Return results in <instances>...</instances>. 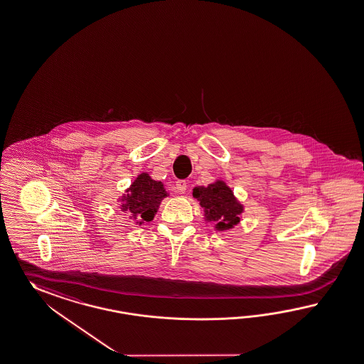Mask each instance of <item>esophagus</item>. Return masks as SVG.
Masks as SVG:
<instances>
[{
    "label": "esophagus",
    "mask_w": 364,
    "mask_h": 364,
    "mask_svg": "<svg viewBox=\"0 0 364 364\" xmlns=\"http://www.w3.org/2000/svg\"><path fill=\"white\" fill-rule=\"evenodd\" d=\"M176 189L180 193H186V189H188V183L186 180H178L176 181Z\"/></svg>",
    "instance_id": "obj_1"
}]
</instances>
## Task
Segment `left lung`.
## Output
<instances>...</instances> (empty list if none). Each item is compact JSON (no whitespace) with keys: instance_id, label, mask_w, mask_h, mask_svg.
Returning <instances> with one entry per match:
<instances>
[{"instance_id":"left-lung-1","label":"left lung","mask_w":364,"mask_h":364,"mask_svg":"<svg viewBox=\"0 0 364 364\" xmlns=\"http://www.w3.org/2000/svg\"><path fill=\"white\" fill-rule=\"evenodd\" d=\"M193 197L204 209L205 221L215 222V230H229L240 223L243 205L225 181L217 180L208 186H196Z\"/></svg>"}]
</instances>
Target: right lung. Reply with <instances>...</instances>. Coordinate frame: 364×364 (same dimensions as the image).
<instances>
[{
    "label": "right lung",
    "mask_w": 364,
    "mask_h": 364,
    "mask_svg": "<svg viewBox=\"0 0 364 364\" xmlns=\"http://www.w3.org/2000/svg\"><path fill=\"white\" fill-rule=\"evenodd\" d=\"M167 196L161 181H155L143 172L126 189V195L119 198V209L138 225H142L154 220L161 200Z\"/></svg>",
    "instance_id": "1"
}]
</instances>
